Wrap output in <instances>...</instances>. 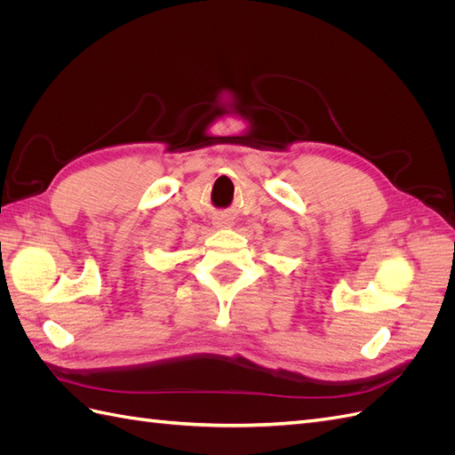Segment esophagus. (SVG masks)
<instances>
[{"label":"esophagus","mask_w":455,"mask_h":455,"mask_svg":"<svg viewBox=\"0 0 455 455\" xmlns=\"http://www.w3.org/2000/svg\"><path fill=\"white\" fill-rule=\"evenodd\" d=\"M214 226H216V228H229L231 222H229V220H228L226 216H220V218L214 220Z\"/></svg>","instance_id":"esophagus-1"}]
</instances>
